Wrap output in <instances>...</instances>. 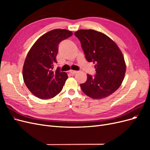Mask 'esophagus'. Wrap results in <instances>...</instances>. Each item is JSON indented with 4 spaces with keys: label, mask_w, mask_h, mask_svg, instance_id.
<instances>
[{
    "label": "esophagus",
    "mask_w": 150,
    "mask_h": 150,
    "mask_svg": "<svg viewBox=\"0 0 150 150\" xmlns=\"http://www.w3.org/2000/svg\"><path fill=\"white\" fill-rule=\"evenodd\" d=\"M69 72H70V73H71L72 75H74V74H76L77 72H78V71H73V70H70V71H69Z\"/></svg>",
    "instance_id": "34e87169"
}]
</instances>
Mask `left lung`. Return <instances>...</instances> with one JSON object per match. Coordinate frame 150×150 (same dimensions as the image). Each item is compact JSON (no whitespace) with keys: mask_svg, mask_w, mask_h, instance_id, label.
<instances>
[{"mask_svg":"<svg viewBox=\"0 0 150 150\" xmlns=\"http://www.w3.org/2000/svg\"><path fill=\"white\" fill-rule=\"evenodd\" d=\"M74 35L79 39L85 57L93 62L96 74H87L81 84L83 93L93 99L110 96L120 88L125 78L126 64L117 44L104 34L92 29H81Z\"/></svg>","mask_w":150,"mask_h":150,"instance_id":"left-lung-1","label":"left lung"}]
</instances>
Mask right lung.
I'll list each match as a JSON object with an SVG mask.
<instances>
[{"label":"right lung","mask_w":150,"mask_h":150,"mask_svg":"<svg viewBox=\"0 0 150 150\" xmlns=\"http://www.w3.org/2000/svg\"><path fill=\"white\" fill-rule=\"evenodd\" d=\"M72 33L66 29H54L40 37L26 56L22 76L27 88L34 96L42 99L52 98L62 89L68 78L67 73L57 68L58 46Z\"/></svg>","instance_id":"add662e5"}]
</instances>
